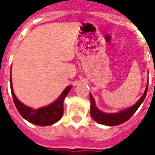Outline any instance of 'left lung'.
Masks as SVG:
<instances>
[{
	"label": "left lung",
	"mask_w": 155,
	"mask_h": 155,
	"mask_svg": "<svg viewBox=\"0 0 155 155\" xmlns=\"http://www.w3.org/2000/svg\"><path fill=\"white\" fill-rule=\"evenodd\" d=\"M148 84H149V80L147 81L146 88L144 90L143 94L135 104L130 107L126 108L119 112H114V113H106V112L100 110L95 104L94 97L92 96V94H90V98H91V110L90 111H91V117L97 123L104 124L106 126H115V125H119L126 122L127 120L136 112L137 110L144 101L147 91H148Z\"/></svg>",
	"instance_id": "left-lung-1"
}]
</instances>
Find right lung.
<instances>
[{"instance_id":"right-lung-1","label":"right lung","mask_w":155,"mask_h":155,"mask_svg":"<svg viewBox=\"0 0 155 155\" xmlns=\"http://www.w3.org/2000/svg\"><path fill=\"white\" fill-rule=\"evenodd\" d=\"M10 84H11V91H12L13 101L20 114L30 123L34 124L39 126L51 125L61 120L63 115V103H64V98L66 97V95L72 88V85H68L61 93V95L51 104L44 107L34 109L23 104L15 96L12 85V73L10 75Z\"/></svg>"}]
</instances>
